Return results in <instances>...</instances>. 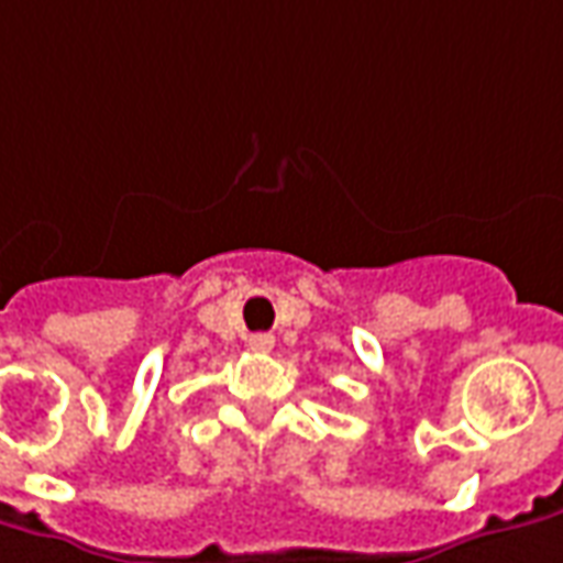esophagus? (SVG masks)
<instances>
[{
  "instance_id": "34e87169",
  "label": "esophagus",
  "mask_w": 563,
  "mask_h": 563,
  "mask_svg": "<svg viewBox=\"0 0 563 563\" xmlns=\"http://www.w3.org/2000/svg\"><path fill=\"white\" fill-rule=\"evenodd\" d=\"M250 347L255 354H267L274 347V335L271 332H255V335H250Z\"/></svg>"
}]
</instances>
